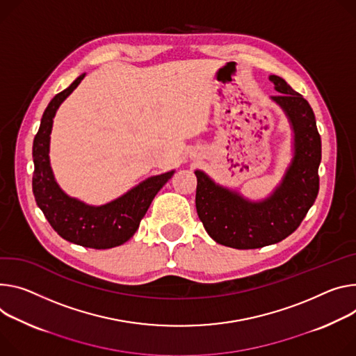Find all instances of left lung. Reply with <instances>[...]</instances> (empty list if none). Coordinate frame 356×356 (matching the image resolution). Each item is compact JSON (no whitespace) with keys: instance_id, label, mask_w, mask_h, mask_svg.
Returning <instances> with one entry per match:
<instances>
[{"instance_id":"8db88e82","label":"left lung","mask_w":356,"mask_h":356,"mask_svg":"<svg viewBox=\"0 0 356 356\" xmlns=\"http://www.w3.org/2000/svg\"><path fill=\"white\" fill-rule=\"evenodd\" d=\"M270 81L280 92L271 99L285 112L294 131V157L273 195L251 202L214 183L204 172H195L199 218L216 243L232 248H261L286 238L300 227L318 196L321 136L314 111L282 78L270 75Z\"/></svg>"}]
</instances>
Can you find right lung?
Returning <instances> with one entry per match:
<instances>
[{"label": "right lung", "mask_w": 356, "mask_h": 356, "mask_svg": "<svg viewBox=\"0 0 356 356\" xmlns=\"http://www.w3.org/2000/svg\"><path fill=\"white\" fill-rule=\"evenodd\" d=\"M83 78L85 74L78 76L65 90L55 95L42 115L38 134L32 145V157H34L32 191L51 227L63 240L82 247L105 250L122 245L134 237L152 200L173 176L175 170L152 176L124 193L123 196L104 206L85 204L60 190L49 163V135L59 105L68 98Z\"/></svg>", "instance_id": "add662e5"}]
</instances>
